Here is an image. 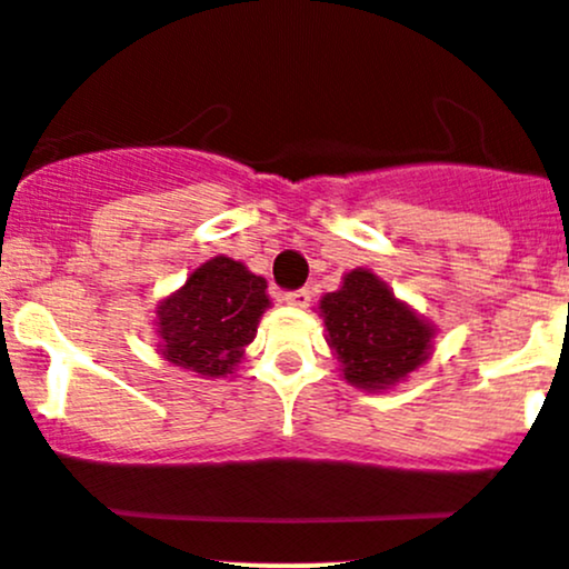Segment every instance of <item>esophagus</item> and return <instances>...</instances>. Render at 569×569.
<instances>
[{"label":"esophagus","instance_id":"esophagus-1","mask_svg":"<svg viewBox=\"0 0 569 569\" xmlns=\"http://www.w3.org/2000/svg\"><path fill=\"white\" fill-rule=\"evenodd\" d=\"M283 300L289 302V306H295V308H308V306H311V289H295V291H286Z\"/></svg>","mask_w":569,"mask_h":569}]
</instances>
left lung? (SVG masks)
Instances as JSON below:
<instances>
[{
    "mask_svg": "<svg viewBox=\"0 0 569 569\" xmlns=\"http://www.w3.org/2000/svg\"><path fill=\"white\" fill-rule=\"evenodd\" d=\"M319 311L347 383L358 389H386L428 358L431 325L367 269L345 274V286L322 297Z\"/></svg>",
    "mask_w": 569,
    "mask_h": 569,
    "instance_id": "left-lung-1",
    "label": "left lung"
}]
</instances>
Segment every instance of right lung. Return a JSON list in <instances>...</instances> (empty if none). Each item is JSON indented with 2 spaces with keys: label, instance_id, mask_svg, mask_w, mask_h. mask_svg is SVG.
Wrapping results in <instances>:
<instances>
[{
  "label": "right lung",
  "instance_id": "1",
  "mask_svg": "<svg viewBox=\"0 0 569 569\" xmlns=\"http://www.w3.org/2000/svg\"><path fill=\"white\" fill-rule=\"evenodd\" d=\"M267 308V280L233 258H211L158 308L161 356L206 378L228 375Z\"/></svg>",
  "mask_w": 569,
  "mask_h": 569
}]
</instances>
